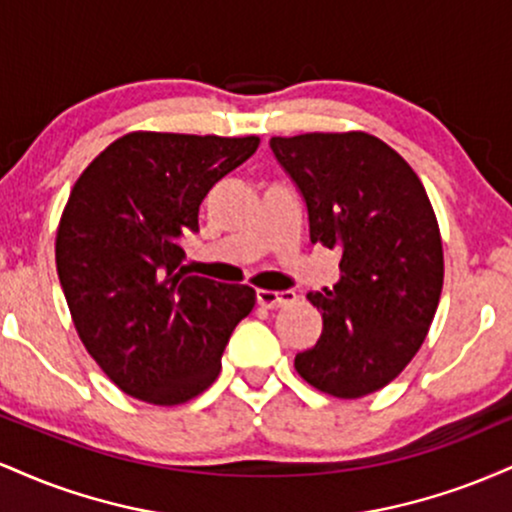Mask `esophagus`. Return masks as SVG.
<instances>
[{
	"mask_svg": "<svg viewBox=\"0 0 512 512\" xmlns=\"http://www.w3.org/2000/svg\"><path fill=\"white\" fill-rule=\"evenodd\" d=\"M257 303L262 308H284V305L296 303V293L293 291H269V289H257Z\"/></svg>",
	"mask_w": 512,
	"mask_h": 512,
	"instance_id": "esophagus-1",
	"label": "esophagus"
}]
</instances>
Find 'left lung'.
Returning a JSON list of instances; mask_svg holds the SVG:
<instances>
[{
	"mask_svg": "<svg viewBox=\"0 0 512 512\" xmlns=\"http://www.w3.org/2000/svg\"><path fill=\"white\" fill-rule=\"evenodd\" d=\"M269 146L305 199L310 243L342 252L334 289L308 293L322 334L293 366L325 395L366 397L407 368L436 315V211L419 175L373 134L310 132Z\"/></svg>",
	"mask_w": 512,
	"mask_h": 512,
	"instance_id": "1",
	"label": "left lung"
}]
</instances>
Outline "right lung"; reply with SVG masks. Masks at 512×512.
<instances>
[{"instance_id":"right-lung-1","label":"right lung","mask_w":512,"mask_h":512,"mask_svg":"<svg viewBox=\"0 0 512 512\" xmlns=\"http://www.w3.org/2000/svg\"><path fill=\"white\" fill-rule=\"evenodd\" d=\"M260 137L129 132L69 192L55 260L79 339L127 395L175 407L219 378L255 289L187 274L180 238L199 204Z\"/></svg>"}]
</instances>
